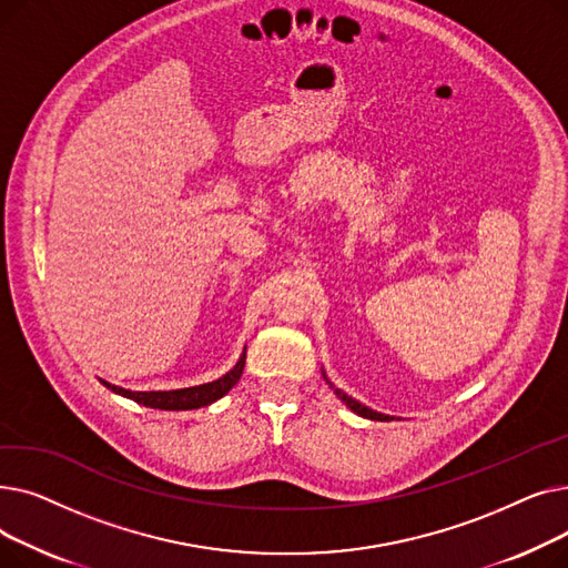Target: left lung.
<instances>
[{"mask_svg":"<svg viewBox=\"0 0 568 568\" xmlns=\"http://www.w3.org/2000/svg\"><path fill=\"white\" fill-rule=\"evenodd\" d=\"M329 386H332V382H329ZM332 389H334V386H332ZM336 392V396L352 409V412H356V414H362V416H366V419H373V422H386V419H389V416H386V414H379V412H373L371 407H366V405H362V403H356L354 398H349L347 394H343L341 389H334Z\"/></svg>","mask_w":568,"mask_h":568,"instance_id":"8db88e82","label":"left lung"}]
</instances>
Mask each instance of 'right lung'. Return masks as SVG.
I'll list each match as a JSON object with an SVG mask.
<instances>
[{
	"label": "right lung",
	"mask_w": 568,
	"mask_h": 568,
	"mask_svg": "<svg viewBox=\"0 0 568 568\" xmlns=\"http://www.w3.org/2000/svg\"><path fill=\"white\" fill-rule=\"evenodd\" d=\"M244 364H246V354H242V359L236 362V366L223 375L216 382H209V384H200V386H191V389H174V392H129L122 389V386H114L110 382H103L110 392L131 398L138 405L144 407H154V409H197L204 407L209 403H214L219 398H223L232 386L239 382L244 373Z\"/></svg>",
	"instance_id": "obj_1"
}]
</instances>
